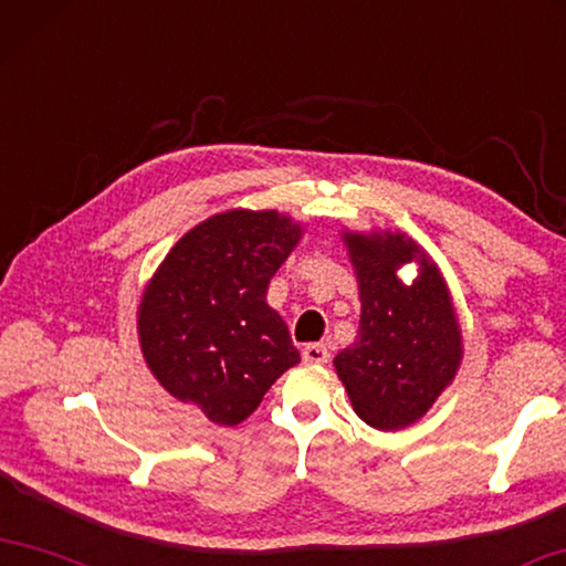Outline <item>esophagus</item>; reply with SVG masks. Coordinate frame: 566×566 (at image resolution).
Listing matches in <instances>:
<instances>
[{
  "label": "esophagus",
  "mask_w": 566,
  "mask_h": 566,
  "mask_svg": "<svg viewBox=\"0 0 566 566\" xmlns=\"http://www.w3.org/2000/svg\"><path fill=\"white\" fill-rule=\"evenodd\" d=\"M302 360L312 365H325L329 360V349L325 345H307L302 349Z\"/></svg>",
  "instance_id": "34e87169"
}]
</instances>
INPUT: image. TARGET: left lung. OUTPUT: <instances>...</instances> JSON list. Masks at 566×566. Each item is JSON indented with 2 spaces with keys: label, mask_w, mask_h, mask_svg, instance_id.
Here are the masks:
<instances>
[{
  "label": "left lung",
  "mask_w": 566,
  "mask_h": 566,
  "mask_svg": "<svg viewBox=\"0 0 566 566\" xmlns=\"http://www.w3.org/2000/svg\"><path fill=\"white\" fill-rule=\"evenodd\" d=\"M345 244L363 312L357 339L335 357V370L367 426L400 430L426 416L459 370V319L436 262L406 234L345 231ZM402 263L419 269L412 285L397 280Z\"/></svg>",
  "instance_id": "left-lung-1"
}]
</instances>
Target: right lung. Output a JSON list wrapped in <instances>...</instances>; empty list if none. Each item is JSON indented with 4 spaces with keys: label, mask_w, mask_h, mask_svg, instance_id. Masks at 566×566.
<instances>
[{
    "label": "right lung",
    "mask_w": 566,
    "mask_h": 566,
    "mask_svg": "<svg viewBox=\"0 0 566 566\" xmlns=\"http://www.w3.org/2000/svg\"><path fill=\"white\" fill-rule=\"evenodd\" d=\"M300 237V223L276 211L217 213L176 241L143 292L138 335L150 373L211 423H241L300 363L266 304L269 280Z\"/></svg>",
    "instance_id": "1"
}]
</instances>
